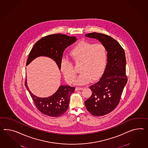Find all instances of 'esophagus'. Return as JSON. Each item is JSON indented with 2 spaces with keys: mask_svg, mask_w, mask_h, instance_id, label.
Instances as JSON below:
<instances>
[{
  "mask_svg": "<svg viewBox=\"0 0 148 148\" xmlns=\"http://www.w3.org/2000/svg\"><path fill=\"white\" fill-rule=\"evenodd\" d=\"M83 87H77L76 88V91H79V90H83Z\"/></svg>",
  "mask_w": 148,
  "mask_h": 148,
  "instance_id": "34e87169",
  "label": "esophagus"
}]
</instances>
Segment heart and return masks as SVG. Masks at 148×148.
I'll use <instances>...</instances> for the list:
<instances>
[{
	"mask_svg": "<svg viewBox=\"0 0 148 148\" xmlns=\"http://www.w3.org/2000/svg\"><path fill=\"white\" fill-rule=\"evenodd\" d=\"M69 55L72 60L80 65V73L75 83L83 85L92 79H97L102 75L107 63V51L105 46L101 43L82 41L70 50ZM61 71L65 79L69 84L74 82L76 71L71 61L62 58L60 62Z\"/></svg>",
	"mask_w": 148,
	"mask_h": 148,
	"instance_id": "b5f03b06",
	"label": "heart"
}]
</instances>
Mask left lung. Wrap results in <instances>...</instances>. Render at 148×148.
I'll list each match as a JSON object with an SVG mask.
<instances>
[{
	"mask_svg": "<svg viewBox=\"0 0 148 148\" xmlns=\"http://www.w3.org/2000/svg\"><path fill=\"white\" fill-rule=\"evenodd\" d=\"M85 36L98 40L107 51L105 71L98 82L89 87L92 94L85 101L86 109L92 115L101 116L110 113L118 106L127 83L125 53L115 39L106 34L91 33Z\"/></svg>",
	"mask_w": 148,
	"mask_h": 148,
	"instance_id": "left-lung-1",
	"label": "left lung"
}]
</instances>
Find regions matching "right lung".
I'll use <instances>...</instances> for the list:
<instances>
[{"instance_id": "obj_1", "label": "right lung", "mask_w": 148, "mask_h": 148, "mask_svg": "<svg viewBox=\"0 0 148 148\" xmlns=\"http://www.w3.org/2000/svg\"><path fill=\"white\" fill-rule=\"evenodd\" d=\"M76 36L55 34L44 36L33 46L28 57L26 65L36 57L44 56L49 57L56 62L60 69V62L65 49L76 41ZM25 82V86L28 91L35 105L42 114L51 117H58L68 110L70 95L75 87L61 85L53 95L47 98H39L32 93Z\"/></svg>"}]
</instances>
